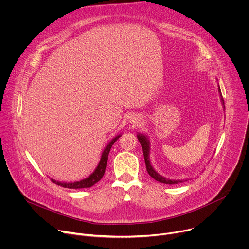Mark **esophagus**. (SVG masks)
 <instances>
[{
    "instance_id": "1",
    "label": "esophagus",
    "mask_w": 249,
    "mask_h": 249,
    "mask_svg": "<svg viewBox=\"0 0 249 249\" xmlns=\"http://www.w3.org/2000/svg\"><path fill=\"white\" fill-rule=\"evenodd\" d=\"M142 118L140 115L138 114H132L130 117H129V122L132 123L133 125H138L140 122H141Z\"/></svg>"
}]
</instances>
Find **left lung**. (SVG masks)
<instances>
[{"label": "left lung", "instance_id": "8db88e82", "mask_svg": "<svg viewBox=\"0 0 249 249\" xmlns=\"http://www.w3.org/2000/svg\"><path fill=\"white\" fill-rule=\"evenodd\" d=\"M218 91L220 93V97H221V101H222V104H223V107H224V110H225V102H224V99H223V96H222V93H221V89H220V86H218ZM137 138L140 142V144L142 146V149H143V153H144V159H145V163H146V167H147V171L148 173L153 177V178L160 183H164V184H177V183H181V182H184V181H187L189 179H169V178H166V177L160 175L155 168L154 166L152 165L151 163V160H150V153H151V143H150V140H149V137L145 134H141V133H138L137 134Z\"/></svg>", "mask_w": 249, "mask_h": 249}]
</instances>
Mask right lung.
<instances>
[{
    "label": "right lung",
    "instance_id": "add662e5",
    "mask_svg": "<svg viewBox=\"0 0 249 249\" xmlns=\"http://www.w3.org/2000/svg\"><path fill=\"white\" fill-rule=\"evenodd\" d=\"M121 137V134L115 136L109 143L107 144V146H106L104 148V150L102 151V154H101V158H100V160L97 164V166L95 167V169L93 170L92 173H90L88 177H86V178L82 179V180H79V181H74V182H63V181H57L53 178H51L52 182L57 184V185H60L62 187H65V188H70V189H81V188H89V187H91L92 185H94L95 183H97L101 178L102 176L104 174V171H105V168H106V163H107V160H108V155H109V152H110V149L112 147V145L115 143V142Z\"/></svg>",
    "mask_w": 249,
    "mask_h": 249
}]
</instances>
